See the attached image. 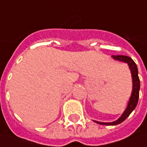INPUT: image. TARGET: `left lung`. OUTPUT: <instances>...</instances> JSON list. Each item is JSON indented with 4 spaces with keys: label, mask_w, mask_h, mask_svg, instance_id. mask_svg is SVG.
<instances>
[{
    "label": "left lung",
    "mask_w": 147,
    "mask_h": 147,
    "mask_svg": "<svg viewBox=\"0 0 147 147\" xmlns=\"http://www.w3.org/2000/svg\"><path fill=\"white\" fill-rule=\"evenodd\" d=\"M112 58L115 60L120 61L123 63H126L128 64L129 68L131 70V77H132V91H131V97L129 98V102L127 103V108L125 109L122 115L115 121L111 123H102L93 120L95 123L101 125H107V126H115L118 124L123 123L124 120L127 119V117L131 115V113L134 110L136 106L138 104V97H139V90H140V80L138 78V67L136 63H134V60L131 59V57L127 56H112Z\"/></svg>",
    "instance_id": "1"
}]
</instances>
